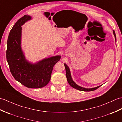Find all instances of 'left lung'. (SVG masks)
<instances>
[{"label": "left lung", "instance_id": "left-lung-1", "mask_svg": "<svg viewBox=\"0 0 122 122\" xmlns=\"http://www.w3.org/2000/svg\"><path fill=\"white\" fill-rule=\"evenodd\" d=\"M113 34H114V35L115 36V38L116 40V35H115V33L114 32V30L113 31ZM64 66H65V68H66V72L67 81H68V83H69V84H70V85L71 86H72L73 88H74L79 90H81V91H83V92H92V91H93V90H95L96 89H98V88H99L101 86H99L97 87L92 88H83L79 86L77 84H75L74 82V81H73L71 75V73H70L69 67L67 66L66 64H64Z\"/></svg>", "mask_w": 122, "mask_h": 122}]
</instances>
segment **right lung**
I'll return each instance as SVG.
<instances>
[{
    "label": "right lung",
    "instance_id": "obj_1",
    "mask_svg": "<svg viewBox=\"0 0 122 122\" xmlns=\"http://www.w3.org/2000/svg\"><path fill=\"white\" fill-rule=\"evenodd\" d=\"M30 19L31 16L24 15L10 30L7 41L6 57L11 74L17 81L27 88H40L49 82L53 67L61 56L45 59L34 64L26 60L21 46V26Z\"/></svg>",
    "mask_w": 122,
    "mask_h": 122
}]
</instances>
